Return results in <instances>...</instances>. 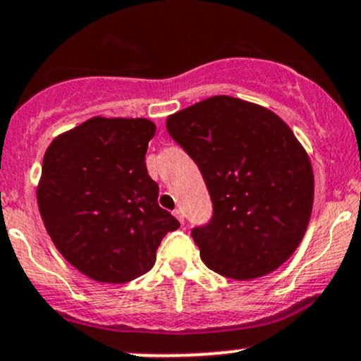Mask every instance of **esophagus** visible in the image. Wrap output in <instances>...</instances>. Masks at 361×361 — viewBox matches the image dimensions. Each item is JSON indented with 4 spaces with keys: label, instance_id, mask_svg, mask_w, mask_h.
I'll use <instances>...</instances> for the list:
<instances>
[{
    "label": "esophagus",
    "instance_id": "34e87169",
    "mask_svg": "<svg viewBox=\"0 0 361 361\" xmlns=\"http://www.w3.org/2000/svg\"><path fill=\"white\" fill-rule=\"evenodd\" d=\"M173 214H176V218L180 221V224H184V212H182L180 208H177L176 212H173Z\"/></svg>",
    "mask_w": 361,
    "mask_h": 361
}]
</instances>
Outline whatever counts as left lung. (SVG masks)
I'll use <instances>...</instances> for the list:
<instances>
[{
  "instance_id": "left-lung-1",
  "label": "left lung",
  "mask_w": 361,
  "mask_h": 361,
  "mask_svg": "<svg viewBox=\"0 0 361 361\" xmlns=\"http://www.w3.org/2000/svg\"><path fill=\"white\" fill-rule=\"evenodd\" d=\"M196 161L213 216L192 228L201 259L221 276L273 273L300 245L314 202L309 155L283 119L261 105L216 95L167 117Z\"/></svg>"
}]
</instances>
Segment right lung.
<instances>
[{
    "instance_id": "right-lung-1",
    "label": "right lung",
    "mask_w": 361,
    "mask_h": 361,
    "mask_svg": "<svg viewBox=\"0 0 361 361\" xmlns=\"http://www.w3.org/2000/svg\"><path fill=\"white\" fill-rule=\"evenodd\" d=\"M148 119L92 117L52 140L37 188L39 212L61 256L100 283H128L155 264L180 226L159 206L145 155Z\"/></svg>"
}]
</instances>
